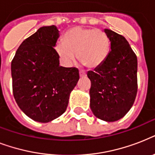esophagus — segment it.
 Wrapping results in <instances>:
<instances>
[{
	"instance_id": "1",
	"label": "esophagus",
	"mask_w": 155,
	"mask_h": 155,
	"mask_svg": "<svg viewBox=\"0 0 155 155\" xmlns=\"http://www.w3.org/2000/svg\"><path fill=\"white\" fill-rule=\"evenodd\" d=\"M80 77H84V76H86V72L84 71H80Z\"/></svg>"
}]
</instances>
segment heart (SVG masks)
Returning <instances> with one entry per match:
<instances>
[{
  "label": "heart",
  "instance_id": "1",
  "mask_svg": "<svg viewBox=\"0 0 155 155\" xmlns=\"http://www.w3.org/2000/svg\"><path fill=\"white\" fill-rule=\"evenodd\" d=\"M55 50L66 65L78 58L89 68H97L106 60L110 51V41L106 33L95 28L76 26L67 31Z\"/></svg>",
  "mask_w": 155,
  "mask_h": 155
}]
</instances>
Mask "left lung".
Returning <instances> with one entry per match:
<instances>
[{
  "instance_id": "left-lung-1",
  "label": "left lung",
  "mask_w": 155,
  "mask_h": 155,
  "mask_svg": "<svg viewBox=\"0 0 155 155\" xmlns=\"http://www.w3.org/2000/svg\"><path fill=\"white\" fill-rule=\"evenodd\" d=\"M104 33L110 41V51L101 66L87 72L90 108L97 118L113 122L122 118L134 103L137 59L125 37L108 29Z\"/></svg>"
}]
</instances>
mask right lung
I'll use <instances>...</instances> for the list:
<instances>
[{
  "mask_svg": "<svg viewBox=\"0 0 155 155\" xmlns=\"http://www.w3.org/2000/svg\"><path fill=\"white\" fill-rule=\"evenodd\" d=\"M59 35L55 25L40 27L23 41L11 63L14 99L38 122L51 121L65 112L80 79L77 68L59 66L54 48Z\"/></svg>",
  "mask_w": 155,
  "mask_h": 155,
  "instance_id": "add662e5",
  "label": "right lung"
}]
</instances>
